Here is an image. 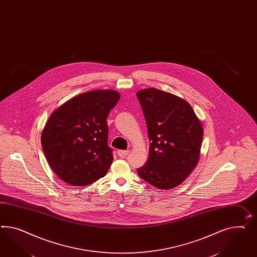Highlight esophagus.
Wrapping results in <instances>:
<instances>
[{
    "label": "esophagus",
    "instance_id": "34e87169",
    "mask_svg": "<svg viewBox=\"0 0 257 257\" xmlns=\"http://www.w3.org/2000/svg\"><path fill=\"white\" fill-rule=\"evenodd\" d=\"M130 151L128 150H118L117 155L121 158H124L126 155H128Z\"/></svg>",
    "mask_w": 257,
    "mask_h": 257
}]
</instances>
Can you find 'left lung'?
Instances as JSON below:
<instances>
[{
	"instance_id": "1",
	"label": "left lung",
	"mask_w": 257,
	"mask_h": 257,
	"mask_svg": "<svg viewBox=\"0 0 257 257\" xmlns=\"http://www.w3.org/2000/svg\"><path fill=\"white\" fill-rule=\"evenodd\" d=\"M151 141L147 163L138 175L160 190L183 182L200 159L203 125L185 99L156 88L137 93Z\"/></svg>"
}]
</instances>
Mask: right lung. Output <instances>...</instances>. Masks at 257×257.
<instances>
[{"mask_svg": "<svg viewBox=\"0 0 257 257\" xmlns=\"http://www.w3.org/2000/svg\"><path fill=\"white\" fill-rule=\"evenodd\" d=\"M115 90L73 96L48 119L41 145L52 171L66 183L86 186L105 176L113 161L107 117L119 101Z\"/></svg>", "mask_w": 257, "mask_h": 257, "instance_id": "right-lung-1", "label": "right lung"}]
</instances>
